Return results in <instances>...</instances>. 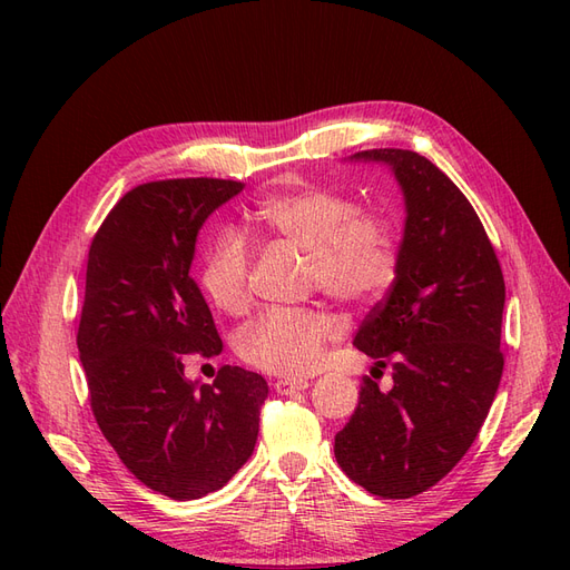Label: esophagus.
<instances>
[{
  "mask_svg": "<svg viewBox=\"0 0 570 570\" xmlns=\"http://www.w3.org/2000/svg\"><path fill=\"white\" fill-rule=\"evenodd\" d=\"M308 387V381H302V377H297V381H292V377H281V381L273 383V390L278 394H292V392H302Z\"/></svg>",
  "mask_w": 570,
  "mask_h": 570,
  "instance_id": "esophagus-1",
  "label": "esophagus"
}]
</instances>
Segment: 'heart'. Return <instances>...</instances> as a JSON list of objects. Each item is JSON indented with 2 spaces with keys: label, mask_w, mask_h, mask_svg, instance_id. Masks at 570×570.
Segmentation results:
<instances>
[{
  "label": "heart",
  "mask_w": 570,
  "mask_h": 570,
  "mask_svg": "<svg viewBox=\"0 0 570 570\" xmlns=\"http://www.w3.org/2000/svg\"><path fill=\"white\" fill-rule=\"evenodd\" d=\"M254 226L308 254V281L344 304L381 299L400 271V245L387 220L358 212L354 199L335 189L306 185L258 202ZM252 249L235 230H223L206 249L199 285L220 312L243 314L252 289ZM337 321L316 308H275L237 333L245 364L285 377L314 373Z\"/></svg>",
  "instance_id": "heart-1"
}]
</instances>
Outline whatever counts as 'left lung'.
<instances>
[{"instance_id": "left-lung-1", "label": "left lung", "mask_w": 570, "mask_h": 570, "mask_svg": "<svg viewBox=\"0 0 570 570\" xmlns=\"http://www.w3.org/2000/svg\"><path fill=\"white\" fill-rule=\"evenodd\" d=\"M392 168L406 204L400 271L371 308L356 350L392 366V390L366 375L335 435V459L383 499L416 497L450 473L478 438L502 381L504 275L461 189L409 149H366Z\"/></svg>"}]
</instances>
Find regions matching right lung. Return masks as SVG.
<instances>
[{
	"instance_id": "1",
	"label": "right lung",
	"mask_w": 570,
	"mask_h": 570,
	"mask_svg": "<svg viewBox=\"0 0 570 570\" xmlns=\"http://www.w3.org/2000/svg\"><path fill=\"white\" fill-rule=\"evenodd\" d=\"M245 183L174 178L132 187L92 237L78 325L80 364L101 435L126 469L178 502L243 469L268 385L223 366L212 385L185 377V358L223 342L189 275L197 233Z\"/></svg>"
}]
</instances>
